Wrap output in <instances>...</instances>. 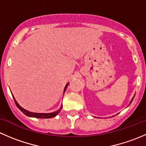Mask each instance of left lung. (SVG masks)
<instances>
[{
  "label": "left lung",
  "instance_id": "obj_1",
  "mask_svg": "<svg viewBox=\"0 0 146 146\" xmlns=\"http://www.w3.org/2000/svg\"><path fill=\"white\" fill-rule=\"evenodd\" d=\"M133 98H134V97H133ZM133 99H132V100H131V102H132V101H133ZM131 102H130V103H131Z\"/></svg>",
  "mask_w": 146,
  "mask_h": 146
}]
</instances>
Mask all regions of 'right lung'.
I'll return each instance as SVG.
<instances>
[{
	"label": "right lung",
	"mask_w": 146,
	"mask_h": 146,
	"mask_svg": "<svg viewBox=\"0 0 146 146\" xmlns=\"http://www.w3.org/2000/svg\"><path fill=\"white\" fill-rule=\"evenodd\" d=\"M68 85V83L66 84V87H65L64 90V94L65 91H66V88H67ZM13 99H14V101H15V104L17 105V107L19 108V110H20L21 111H23V112L24 113L25 115H27V116H28V117H35V118H39V119L53 118V117H56V116L57 114H58V112L61 111V108H62V106H61V108H60V110H58V111H54V112H52V113H35V112H31V111H27V110H25V109H23V107H21V106L19 105V104L17 102V101L15 100V99L14 97L13 96Z\"/></svg>",
	"instance_id": "1"
}]
</instances>
